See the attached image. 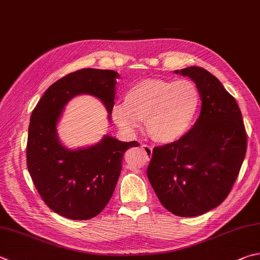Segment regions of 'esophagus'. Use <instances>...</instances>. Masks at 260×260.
Segmentation results:
<instances>
[{
    "mask_svg": "<svg viewBox=\"0 0 260 260\" xmlns=\"http://www.w3.org/2000/svg\"><path fill=\"white\" fill-rule=\"evenodd\" d=\"M142 149L144 150V152H145V154L148 155V157H151V155H152V146H150V145H146V144H142Z\"/></svg>",
    "mask_w": 260,
    "mask_h": 260,
    "instance_id": "1",
    "label": "esophagus"
}]
</instances>
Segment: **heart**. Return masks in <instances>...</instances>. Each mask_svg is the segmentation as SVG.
I'll return each instance as SVG.
<instances>
[{
    "label": "heart",
    "mask_w": 260,
    "mask_h": 260,
    "mask_svg": "<svg viewBox=\"0 0 260 260\" xmlns=\"http://www.w3.org/2000/svg\"><path fill=\"white\" fill-rule=\"evenodd\" d=\"M200 107L201 95L193 82L148 78L126 92L125 103L112 108V118L126 132L135 131L145 121L150 138L168 144L191 129Z\"/></svg>",
    "instance_id": "b5f03b06"
}]
</instances>
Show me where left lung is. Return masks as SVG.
<instances>
[{
    "label": "left lung",
    "instance_id": "left-lung-1",
    "mask_svg": "<svg viewBox=\"0 0 260 260\" xmlns=\"http://www.w3.org/2000/svg\"><path fill=\"white\" fill-rule=\"evenodd\" d=\"M175 73L199 88L200 116L182 139L155 146L148 178L168 211L194 217L230 194L247 152V133L237 101L214 75L196 66Z\"/></svg>",
    "mask_w": 260,
    "mask_h": 260
}]
</instances>
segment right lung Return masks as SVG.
<instances>
[{"instance_id": "right-lung-1", "label": "right lung", "mask_w": 260, "mask_h": 260, "mask_svg": "<svg viewBox=\"0 0 260 260\" xmlns=\"http://www.w3.org/2000/svg\"><path fill=\"white\" fill-rule=\"evenodd\" d=\"M118 77L114 70L93 68L68 74L46 89L31 112L28 172L45 205L66 218L85 220L100 214L115 191L124 152L140 145L106 135L88 148L68 150L56 134L64 106L78 94L100 99L110 119Z\"/></svg>"}]
</instances>
